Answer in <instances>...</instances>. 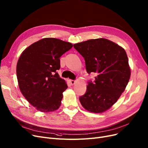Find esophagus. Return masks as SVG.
<instances>
[{
	"label": "esophagus",
	"instance_id": "1",
	"mask_svg": "<svg viewBox=\"0 0 148 148\" xmlns=\"http://www.w3.org/2000/svg\"><path fill=\"white\" fill-rule=\"evenodd\" d=\"M69 82H70V83H71V85H74V83H75V81L74 80H69Z\"/></svg>",
	"mask_w": 148,
	"mask_h": 148
}]
</instances>
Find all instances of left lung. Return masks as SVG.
Returning a JSON list of instances; mask_svg holds the SVG:
<instances>
[{"instance_id": "left-lung-1", "label": "left lung", "mask_w": 148, "mask_h": 148, "mask_svg": "<svg viewBox=\"0 0 148 148\" xmlns=\"http://www.w3.org/2000/svg\"><path fill=\"white\" fill-rule=\"evenodd\" d=\"M74 47L84 58L87 73L97 74L93 82H88L85 94L79 97L81 104L90 112H104L117 101L130 80L126 51L103 38L75 43Z\"/></svg>"}]
</instances>
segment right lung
Here are the masks:
<instances>
[{
  "label": "right lung",
  "mask_w": 148,
  "mask_h": 148,
  "mask_svg": "<svg viewBox=\"0 0 148 148\" xmlns=\"http://www.w3.org/2000/svg\"><path fill=\"white\" fill-rule=\"evenodd\" d=\"M73 45L56 38H45L31 45L21 54L16 74L22 94L30 104L41 112L56 111L60 105L65 81L57 71L60 57Z\"/></svg>",
  "instance_id": "add662e5"
}]
</instances>
